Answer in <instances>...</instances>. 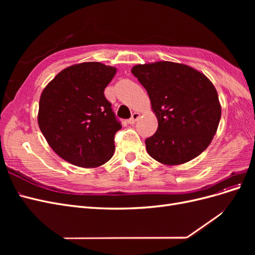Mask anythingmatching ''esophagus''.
<instances>
[{
	"label": "esophagus",
	"instance_id": "1",
	"mask_svg": "<svg viewBox=\"0 0 255 255\" xmlns=\"http://www.w3.org/2000/svg\"><path fill=\"white\" fill-rule=\"evenodd\" d=\"M140 117V114L139 113H134L133 115H132V117H130L128 120V122L129 123V125H134V123L137 121V119Z\"/></svg>",
	"mask_w": 255,
	"mask_h": 255
}]
</instances>
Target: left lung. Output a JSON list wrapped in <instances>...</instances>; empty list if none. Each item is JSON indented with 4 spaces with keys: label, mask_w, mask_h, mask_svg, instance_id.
Masks as SVG:
<instances>
[{
    "label": "left lung",
    "mask_w": 255,
    "mask_h": 255,
    "mask_svg": "<svg viewBox=\"0 0 255 255\" xmlns=\"http://www.w3.org/2000/svg\"><path fill=\"white\" fill-rule=\"evenodd\" d=\"M132 73L145 88L158 120L145 139L149 155L166 165H180L200 155L217 130L221 107L206 76L186 65L158 61L137 65Z\"/></svg>",
    "instance_id": "left-lung-1"
}]
</instances>
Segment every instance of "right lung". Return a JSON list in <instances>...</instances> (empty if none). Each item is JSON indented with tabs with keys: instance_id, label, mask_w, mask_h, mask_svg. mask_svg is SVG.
<instances>
[{
	"instance_id": "right-lung-1",
	"label": "right lung",
	"mask_w": 255,
	"mask_h": 255,
	"mask_svg": "<svg viewBox=\"0 0 255 255\" xmlns=\"http://www.w3.org/2000/svg\"><path fill=\"white\" fill-rule=\"evenodd\" d=\"M116 68L83 63L59 72L42 91L38 125L56 154L75 166L106 163L122 128L104 96Z\"/></svg>"
}]
</instances>
